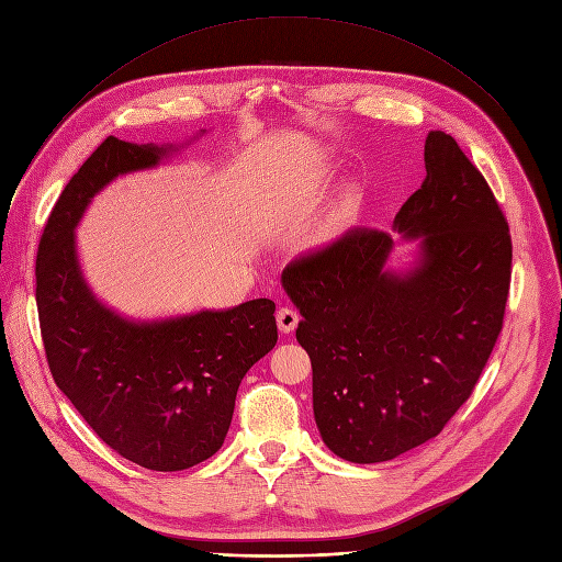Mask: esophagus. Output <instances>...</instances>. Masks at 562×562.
Segmentation results:
<instances>
[{
	"mask_svg": "<svg viewBox=\"0 0 562 562\" xmlns=\"http://www.w3.org/2000/svg\"><path fill=\"white\" fill-rule=\"evenodd\" d=\"M296 324H299V313L296 311H292L288 306L277 311V326H279L281 333H292L296 328Z\"/></svg>",
	"mask_w": 562,
	"mask_h": 562,
	"instance_id": "1",
	"label": "esophagus"
}]
</instances>
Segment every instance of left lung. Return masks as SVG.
Instances as JSON below:
<instances>
[{
	"label": "left lung",
	"mask_w": 562,
	"mask_h": 562,
	"mask_svg": "<svg viewBox=\"0 0 562 562\" xmlns=\"http://www.w3.org/2000/svg\"><path fill=\"white\" fill-rule=\"evenodd\" d=\"M425 170L392 225L415 243L409 267L385 266L392 234L353 229L281 274L304 317L317 429L344 461H390L441 435L502 330L513 247L497 200L441 131Z\"/></svg>",
	"instance_id": "1"
}]
</instances>
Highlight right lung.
I'll return each instance as SVG.
<instances>
[{
  "instance_id": "1",
  "label": "right lung",
  "mask_w": 562,
  "mask_h": 562,
  "mask_svg": "<svg viewBox=\"0 0 562 562\" xmlns=\"http://www.w3.org/2000/svg\"><path fill=\"white\" fill-rule=\"evenodd\" d=\"M204 133L182 144L108 137L58 198L35 263L42 341L60 392L112 450L159 472L221 450L240 380L277 344L274 301L127 317L85 279L76 227L116 178L161 166Z\"/></svg>"
}]
</instances>
